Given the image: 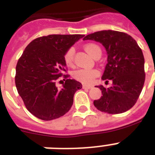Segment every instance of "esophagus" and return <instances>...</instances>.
<instances>
[{"label":"esophagus","instance_id":"1","mask_svg":"<svg viewBox=\"0 0 155 155\" xmlns=\"http://www.w3.org/2000/svg\"><path fill=\"white\" fill-rule=\"evenodd\" d=\"M92 85L83 84V88H84V89H90V88H92Z\"/></svg>","mask_w":155,"mask_h":155}]
</instances>
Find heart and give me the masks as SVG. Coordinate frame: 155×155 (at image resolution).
<instances>
[{
    "mask_svg": "<svg viewBox=\"0 0 155 155\" xmlns=\"http://www.w3.org/2000/svg\"><path fill=\"white\" fill-rule=\"evenodd\" d=\"M98 47H99L97 45L87 44L85 46V51L89 54L90 55L92 56L94 51ZM74 53H75V50L72 47L66 52L64 55V60L68 66L72 65ZM98 75H99V71L96 69H84V68L78 69L75 71L72 74L73 77L75 78V80L84 84H91Z\"/></svg>",
    "mask_w": 155,
    "mask_h": 155,
    "instance_id": "1",
    "label": "heart"
}]
</instances>
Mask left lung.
<instances>
[{
  "label": "left lung",
  "instance_id": "obj_1",
  "mask_svg": "<svg viewBox=\"0 0 155 155\" xmlns=\"http://www.w3.org/2000/svg\"><path fill=\"white\" fill-rule=\"evenodd\" d=\"M84 40H93L105 48L108 59L102 80H111L113 86L100 85L102 96L94 101L98 110L117 114L134 105L145 82V59L142 50L130 35L115 30L90 34ZM108 81V80H106Z\"/></svg>",
  "mask_w": 155,
  "mask_h": 155
}]
</instances>
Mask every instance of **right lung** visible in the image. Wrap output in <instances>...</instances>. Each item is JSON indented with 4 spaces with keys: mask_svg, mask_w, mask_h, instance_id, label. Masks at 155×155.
Instances as JSON below:
<instances>
[{
    "mask_svg": "<svg viewBox=\"0 0 155 155\" xmlns=\"http://www.w3.org/2000/svg\"><path fill=\"white\" fill-rule=\"evenodd\" d=\"M84 37L83 35H51L33 40L25 47L16 67L18 94L33 115L43 120L63 116L73 104V97L82 84L65 75L61 89L58 78L66 71V52Z\"/></svg>",
    "mask_w": 155,
    "mask_h": 155,
    "instance_id": "right-lung-1",
    "label": "right lung"
}]
</instances>
